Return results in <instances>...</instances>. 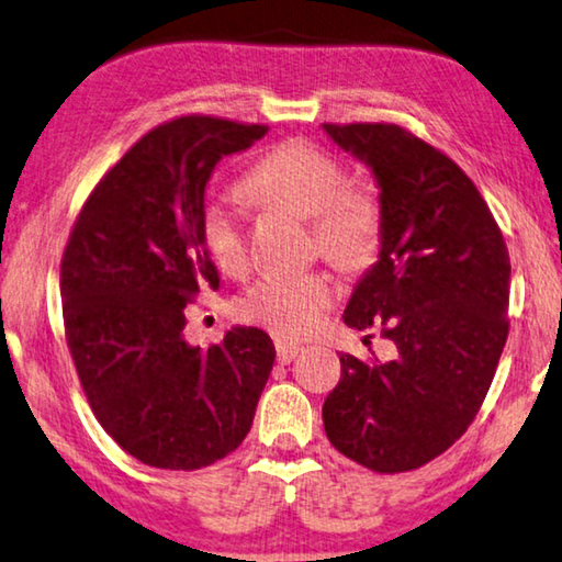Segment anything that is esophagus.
<instances>
[{"instance_id": "1", "label": "esophagus", "mask_w": 562, "mask_h": 562, "mask_svg": "<svg viewBox=\"0 0 562 562\" xmlns=\"http://www.w3.org/2000/svg\"><path fill=\"white\" fill-rule=\"evenodd\" d=\"M301 351L303 348L293 341H281V338L276 341V358H279V363H291Z\"/></svg>"}]
</instances>
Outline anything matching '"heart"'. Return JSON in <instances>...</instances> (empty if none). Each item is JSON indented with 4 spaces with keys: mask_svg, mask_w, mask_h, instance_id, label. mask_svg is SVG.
I'll return each instance as SVG.
<instances>
[{
    "mask_svg": "<svg viewBox=\"0 0 562 562\" xmlns=\"http://www.w3.org/2000/svg\"><path fill=\"white\" fill-rule=\"evenodd\" d=\"M244 191L261 204L308 218L311 248L338 269H363L379 254L383 201L371 183L346 181L344 164L314 144L289 139L271 146L246 171ZM199 234L218 271L246 266V241L232 201L211 196L199 214ZM334 281L324 271L269 273L238 299V314L279 336H306L334 303Z\"/></svg>",
    "mask_w": 562,
    "mask_h": 562,
    "instance_id": "1",
    "label": "heart"
}]
</instances>
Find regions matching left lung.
Instances as JSON below:
<instances>
[{"mask_svg": "<svg viewBox=\"0 0 562 562\" xmlns=\"http://www.w3.org/2000/svg\"><path fill=\"white\" fill-rule=\"evenodd\" d=\"M324 128L373 169L383 201L379 261L344 321L395 346L383 363L341 356L326 436L373 473L416 471L465 434L491 389L510 328L508 246L471 177L434 144L398 124Z\"/></svg>", "mask_w": 562, "mask_h": 562, "instance_id": "1", "label": "left lung"}]
</instances>
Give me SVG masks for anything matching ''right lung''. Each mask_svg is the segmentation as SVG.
<instances>
[{"mask_svg":"<svg viewBox=\"0 0 562 562\" xmlns=\"http://www.w3.org/2000/svg\"><path fill=\"white\" fill-rule=\"evenodd\" d=\"M263 124L189 114L154 126L87 196L61 256L64 334L101 428L128 456L199 471L234 453L273 368L269 334L236 326L189 346L187 314L218 271L199 214L221 156L244 151Z\"/></svg>","mask_w":562,"mask_h":562,"instance_id":"obj_1","label":"right lung"}]
</instances>
